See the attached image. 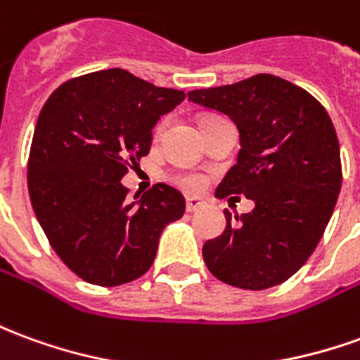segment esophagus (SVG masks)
I'll return each mask as SVG.
<instances>
[{
    "label": "esophagus",
    "mask_w": 360,
    "mask_h": 360,
    "mask_svg": "<svg viewBox=\"0 0 360 360\" xmlns=\"http://www.w3.org/2000/svg\"><path fill=\"white\" fill-rule=\"evenodd\" d=\"M205 206V200L202 198H197V197H188L187 198V212H197Z\"/></svg>",
    "instance_id": "34e87169"
}]
</instances>
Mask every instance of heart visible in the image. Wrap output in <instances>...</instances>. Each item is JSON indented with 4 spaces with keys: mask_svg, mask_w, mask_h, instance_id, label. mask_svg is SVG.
Returning a JSON list of instances; mask_svg holds the SVG:
<instances>
[{
    "mask_svg": "<svg viewBox=\"0 0 360 360\" xmlns=\"http://www.w3.org/2000/svg\"><path fill=\"white\" fill-rule=\"evenodd\" d=\"M206 119H212V117H205L202 120ZM202 120H200V122H202ZM163 127H165V120H162V122L158 124L155 132L160 134L163 130ZM175 183H177L179 187L185 188V191H200V188L205 187V177L198 175V173H179V175H175Z\"/></svg>",
    "mask_w": 360,
    "mask_h": 360,
    "instance_id": "obj_1",
    "label": "heart"
}]
</instances>
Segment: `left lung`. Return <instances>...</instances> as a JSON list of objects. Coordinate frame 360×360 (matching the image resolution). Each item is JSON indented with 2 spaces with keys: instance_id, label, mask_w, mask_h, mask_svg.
<instances>
[{
  "instance_id": "8db88e82",
  "label": "left lung",
  "mask_w": 360,
  "mask_h": 360,
  "mask_svg": "<svg viewBox=\"0 0 360 360\" xmlns=\"http://www.w3.org/2000/svg\"><path fill=\"white\" fill-rule=\"evenodd\" d=\"M188 99L220 110L240 130L238 163L216 197L245 195L250 214H226L222 236L202 257L226 285L265 290L302 267L326 232L341 191V155L333 122L316 97L271 74L188 91Z\"/></svg>"
}]
</instances>
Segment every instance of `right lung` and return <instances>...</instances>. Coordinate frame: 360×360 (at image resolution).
Listing matches in <instances>:
<instances>
[{
    "instance_id": "obj_1",
    "label": "right lung",
    "mask_w": 360,
    "mask_h": 360,
    "mask_svg": "<svg viewBox=\"0 0 360 360\" xmlns=\"http://www.w3.org/2000/svg\"><path fill=\"white\" fill-rule=\"evenodd\" d=\"M183 99L112 68L62 84L40 110L27 165L32 210L85 283L119 286L144 275L163 228L185 214L177 188L158 183L128 202L120 183L150 152L160 117Z\"/></svg>"
}]
</instances>
